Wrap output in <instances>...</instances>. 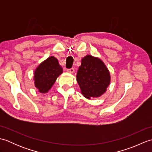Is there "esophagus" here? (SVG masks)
Instances as JSON below:
<instances>
[{
    "mask_svg": "<svg viewBox=\"0 0 152 152\" xmlns=\"http://www.w3.org/2000/svg\"><path fill=\"white\" fill-rule=\"evenodd\" d=\"M67 72H69V73H73L74 72V69H73V68H71V69H67Z\"/></svg>",
    "mask_w": 152,
    "mask_h": 152,
    "instance_id": "esophagus-1",
    "label": "esophagus"
}]
</instances>
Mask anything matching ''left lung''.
Instances as JSON below:
<instances>
[{
	"mask_svg": "<svg viewBox=\"0 0 152 152\" xmlns=\"http://www.w3.org/2000/svg\"><path fill=\"white\" fill-rule=\"evenodd\" d=\"M76 80L86 98L99 97L106 91L110 83V74L103 61L87 55L82 58Z\"/></svg>",
	"mask_w": 152,
	"mask_h": 152,
	"instance_id": "obj_1",
	"label": "left lung"
}]
</instances>
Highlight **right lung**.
<instances>
[{
  "label": "right lung",
  "mask_w": 152,
  "mask_h": 152,
  "mask_svg": "<svg viewBox=\"0 0 152 152\" xmlns=\"http://www.w3.org/2000/svg\"><path fill=\"white\" fill-rule=\"evenodd\" d=\"M63 73L58 60L53 56L42 62L34 71V86L42 93H48L56 82L57 77Z\"/></svg>",
  "instance_id": "obj_1"
}]
</instances>
